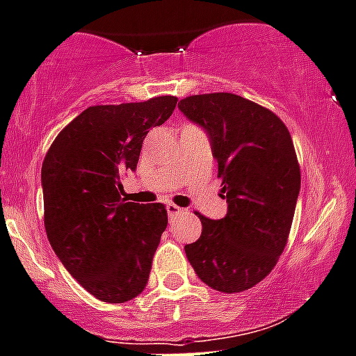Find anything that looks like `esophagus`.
Listing matches in <instances>:
<instances>
[{
	"label": "esophagus",
	"mask_w": 356,
	"mask_h": 356,
	"mask_svg": "<svg viewBox=\"0 0 356 356\" xmlns=\"http://www.w3.org/2000/svg\"><path fill=\"white\" fill-rule=\"evenodd\" d=\"M165 209H168V215H169V218H175V216L181 215V213L185 211L184 208H180V206L172 204V202H169V204L165 206Z\"/></svg>",
	"instance_id": "1"
}]
</instances>
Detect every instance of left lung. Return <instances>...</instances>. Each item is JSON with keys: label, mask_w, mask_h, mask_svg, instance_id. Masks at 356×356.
Segmentation results:
<instances>
[{"label": "left lung", "mask_w": 356, "mask_h": 356, "mask_svg": "<svg viewBox=\"0 0 356 356\" xmlns=\"http://www.w3.org/2000/svg\"><path fill=\"white\" fill-rule=\"evenodd\" d=\"M178 106L208 133L229 204L222 220L195 213L201 238L185 253L213 290L245 292L274 269L289 241L300 191L292 136L276 113L238 94H195Z\"/></svg>", "instance_id": "8db88e82"}]
</instances>
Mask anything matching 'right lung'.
<instances>
[{
	"label": "right lung",
	"mask_w": 356,
	"mask_h": 356,
	"mask_svg": "<svg viewBox=\"0 0 356 356\" xmlns=\"http://www.w3.org/2000/svg\"><path fill=\"white\" fill-rule=\"evenodd\" d=\"M178 97L97 104L57 134L42 165L45 231L67 273L96 299L127 302L143 292L168 227L161 202H127L122 176Z\"/></svg>",
	"instance_id": "add662e5"
}]
</instances>
